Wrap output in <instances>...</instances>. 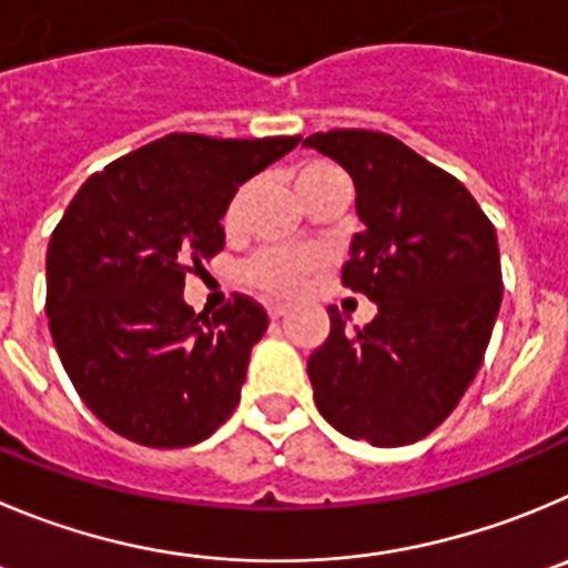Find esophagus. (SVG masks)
Returning a JSON list of instances; mask_svg holds the SVG:
<instances>
[{
    "label": "esophagus",
    "instance_id": "obj_1",
    "mask_svg": "<svg viewBox=\"0 0 568 568\" xmlns=\"http://www.w3.org/2000/svg\"><path fill=\"white\" fill-rule=\"evenodd\" d=\"M266 311H268V316H272V320H280V316L288 314V305H283V302H268Z\"/></svg>",
    "mask_w": 568,
    "mask_h": 568
}]
</instances>
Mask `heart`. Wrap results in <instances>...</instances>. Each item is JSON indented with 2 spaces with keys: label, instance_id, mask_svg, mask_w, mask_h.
<instances>
[{
  "label": "heart",
  "instance_id": "heart-1",
  "mask_svg": "<svg viewBox=\"0 0 568 568\" xmlns=\"http://www.w3.org/2000/svg\"><path fill=\"white\" fill-rule=\"evenodd\" d=\"M344 179V173L338 171L336 164L325 162V159H311V162H302L294 171V187L300 193V199L305 201L311 193H316L325 184L338 182ZM248 193H252V184H243L235 190V195L230 199L224 212V226L226 230H235L243 219V206H246ZM322 272V260L314 252H302V248H272V252H263L260 257H254L246 268V280L257 288H263L266 294L274 296H296L305 288L314 285V280Z\"/></svg>",
  "mask_w": 568,
  "mask_h": 568
}]
</instances>
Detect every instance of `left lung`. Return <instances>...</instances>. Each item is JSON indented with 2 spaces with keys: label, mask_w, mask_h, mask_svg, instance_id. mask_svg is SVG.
Instances as JSON below:
<instances>
[{
  "label": "left lung",
  "mask_w": 568,
  "mask_h": 568,
  "mask_svg": "<svg viewBox=\"0 0 568 568\" xmlns=\"http://www.w3.org/2000/svg\"><path fill=\"white\" fill-rule=\"evenodd\" d=\"M302 145L353 176L364 232L342 283L378 305L356 331L327 308L331 333L308 358L316 409L353 439L417 443L457 409L485 358L501 305L496 230L459 179L395 136L336 129Z\"/></svg>",
  "instance_id": "left-lung-1"
}]
</instances>
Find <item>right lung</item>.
I'll return each instance as SVG.
<instances>
[{
	"label": "right lung",
	"instance_id": "1",
	"mask_svg": "<svg viewBox=\"0 0 568 568\" xmlns=\"http://www.w3.org/2000/svg\"><path fill=\"white\" fill-rule=\"evenodd\" d=\"M300 136L168 134L92 173L47 248V316L83 404L148 448L210 437L241 400L268 316L235 294L195 314L184 277L224 248L226 204Z\"/></svg>",
	"mask_w": 568,
	"mask_h": 568
}]
</instances>
